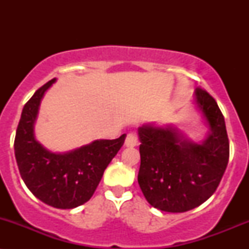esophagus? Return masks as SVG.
<instances>
[{"mask_svg": "<svg viewBox=\"0 0 249 249\" xmlns=\"http://www.w3.org/2000/svg\"><path fill=\"white\" fill-rule=\"evenodd\" d=\"M125 145L127 147H133L138 145V136L134 132L127 133L126 138H125Z\"/></svg>", "mask_w": 249, "mask_h": 249, "instance_id": "obj_1", "label": "esophagus"}]
</instances>
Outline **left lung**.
Instances as JSON below:
<instances>
[{"instance_id":"left-lung-1","label":"left lung","mask_w":249,"mask_h":249,"mask_svg":"<svg viewBox=\"0 0 249 249\" xmlns=\"http://www.w3.org/2000/svg\"><path fill=\"white\" fill-rule=\"evenodd\" d=\"M196 102L211 127L201 144L182 138L173 127H139L138 184L151 206L171 213L198 207L218 188L230 159V142L221 111L206 90Z\"/></svg>"}]
</instances>
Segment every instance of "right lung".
I'll use <instances>...</instances> for the list:
<instances>
[{"label": "right lung", "instance_id": "right-lung-1", "mask_svg": "<svg viewBox=\"0 0 249 249\" xmlns=\"http://www.w3.org/2000/svg\"><path fill=\"white\" fill-rule=\"evenodd\" d=\"M55 81L45 83L25 103L14 148L19 174L30 192L49 206L67 210L90 200L126 134L112 141H96L63 154L45 150L35 139L34 123L43 95Z\"/></svg>", "mask_w": 249, "mask_h": 249}]
</instances>
